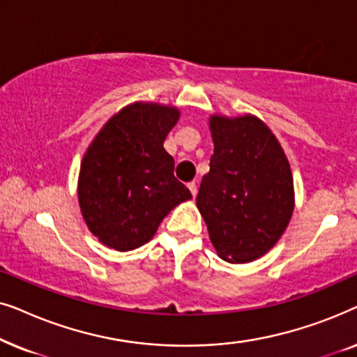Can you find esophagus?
Segmentation results:
<instances>
[{
    "label": "esophagus",
    "instance_id": "obj_1",
    "mask_svg": "<svg viewBox=\"0 0 357 357\" xmlns=\"http://www.w3.org/2000/svg\"><path fill=\"white\" fill-rule=\"evenodd\" d=\"M188 190H190V192H192L193 197H197V193H198V185L195 183V182H190V183H188Z\"/></svg>",
    "mask_w": 357,
    "mask_h": 357
}]
</instances>
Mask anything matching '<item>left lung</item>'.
<instances>
[{
    "label": "left lung",
    "instance_id": "1",
    "mask_svg": "<svg viewBox=\"0 0 357 357\" xmlns=\"http://www.w3.org/2000/svg\"><path fill=\"white\" fill-rule=\"evenodd\" d=\"M209 128L214 154L197 206L222 260L253 261L280 241L294 211L289 162L257 116L214 115Z\"/></svg>",
    "mask_w": 357,
    "mask_h": 357
}]
</instances>
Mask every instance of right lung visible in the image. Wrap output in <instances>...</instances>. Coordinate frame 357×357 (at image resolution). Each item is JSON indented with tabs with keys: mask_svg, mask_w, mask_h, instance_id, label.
I'll list each match as a JSON object with an SVG mask.
<instances>
[{
	"mask_svg": "<svg viewBox=\"0 0 357 357\" xmlns=\"http://www.w3.org/2000/svg\"><path fill=\"white\" fill-rule=\"evenodd\" d=\"M178 115L174 107L136 102L112 116L87 149L77 197L87 227L107 247L144 245L170 209L192 198L164 149Z\"/></svg>",
	"mask_w": 357,
	"mask_h": 357,
	"instance_id": "1",
	"label": "right lung"
}]
</instances>
